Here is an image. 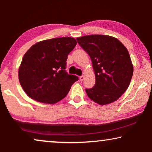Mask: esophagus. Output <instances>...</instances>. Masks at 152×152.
Returning <instances> with one entry per match:
<instances>
[{"label":"esophagus","instance_id":"obj_1","mask_svg":"<svg viewBox=\"0 0 152 152\" xmlns=\"http://www.w3.org/2000/svg\"><path fill=\"white\" fill-rule=\"evenodd\" d=\"M84 80V76L82 75V76L80 77V80L81 81V82H82V81Z\"/></svg>","mask_w":152,"mask_h":152}]
</instances>
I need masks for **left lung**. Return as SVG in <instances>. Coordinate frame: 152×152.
Returning a JSON list of instances; mask_svg holds the SVG:
<instances>
[{"label": "left lung", "instance_id": "obj_1", "mask_svg": "<svg viewBox=\"0 0 152 152\" xmlns=\"http://www.w3.org/2000/svg\"><path fill=\"white\" fill-rule=\"evenodd\" d=\"M76 39L90 56L95 72L94 86L85 89L89 98L101 105L117 100L129 86L134 72L127 49L107 35H86Z\"/></svg>", "mask_w": 152, "mask_h": 152}]
</instances>
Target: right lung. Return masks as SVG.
Wrapping results in <instances>:
<instances>
[{
    "label": "right lung",
    "instance_id": "add662e5",
    "mask_svg": "<svg viewBox=\"0 0 152 152\" xmlns=\"http://www.w3.org/2000/svg\"><path fill=\"white\" fill-rule=\"evenodd\" d=\"M77 44L72 37L48 39L33 45L23 57L18 79L30 98L46 104L64 98L78 80L66 72L68 55Z\"/></svg>",
    "mask_w": 152,
    "mask_h": 152
}]
</instances>
